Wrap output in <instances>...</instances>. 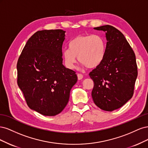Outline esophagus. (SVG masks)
Listing matches in <instances>:
<instances>
[{"label":"esophagus","instance_id":"34e87169","mask_svg":"<svg viewBox=\"0 0 148 148\" xmlns=\"http://www.w3.org/2000/svg\"><path fill=\"white\" fill-rule=\"evenodd\" d=\"M77 77H78V79H82L83 78V75L82 74H81V73H78L77 74Z\"/></svg>","mask_w":148,"mask_h":148}]
</instances>
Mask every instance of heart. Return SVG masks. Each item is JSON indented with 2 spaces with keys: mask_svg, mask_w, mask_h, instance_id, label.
I'll return each mask as SVG.
<instances>
[{
  "mask_svg": "<svg viewBox=\"0 0 148 148\" xmlns=\"http://www.w3.org/2000/svg\"><path fill=\"white\" fill-rule=\"evenodd\" d=\"M106 44L104 39L99 35H79L69 43V49L62 52L64 64L67 69H75L77 59L83 66L93 69L104 59Z\"/></svg>",
  "mask_w": 148,
  "mask_h": 148,
  "instance_id": "1",
  "label": "heart"
}]
</instances>
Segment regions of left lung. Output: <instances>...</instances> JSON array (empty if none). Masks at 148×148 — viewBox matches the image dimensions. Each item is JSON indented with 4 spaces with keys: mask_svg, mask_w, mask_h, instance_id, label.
I'll list each match as a JSON object with an SVG mask.
<instances>
[{
    "mask_svg": "<svg viewBox=\"0 0 148 148\" xmlns=\"http://www.w3.org/2000/svg\"><path fill=\"white\" fill-rule=\"evenodd\" d=\"M106 33V53L101 63L89 75L94 82L92 97L102 110L113 111L133 95L138 76L135 54L124 35L110 25L94 28Z\"/></svg>",
    "mask_w": 148,
    "mask_h": 148,
    "instance_id": "8db88e82",
    "label": "left lung"
}]
</instances>
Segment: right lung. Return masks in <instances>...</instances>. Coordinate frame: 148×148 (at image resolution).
<instances>
[{
    "instance_id": "1",
    "label": "right lung",
    "mask_w": 148,
    "mask_h": 148,
    "mask_svg": "<svg viewBox=\"0 0 148 148\" xmlns=\"http://www.w3.org/2000/svg\"><path fill=\"white\" fill-rule=\"evenodd\" d=\"M65 33L62 29L37 31L18 60V85L29 108L43 115L54 116L64 109L78 79L75 71L62 64Z\"/></svg>"
}]
</instances>
